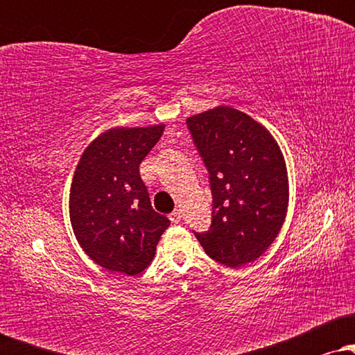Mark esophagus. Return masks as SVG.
I'll return each instance as SVG.
<instances>
[{
    "label": "esophagus",
    "mask_w": 355,
    "mask_h": 355,
    "mask_svg": "<svg viewBox=\"0 0 355 355\" xmlns=\"http://www.w3.org/2000/svg\"><path fill=\"white\" fill-rule=\"evenodd\" d=\"M169 220H171V223H179L182 220V211L181 210H174L171 215H169Z\"/></svg>",
    "instance_id": "1"
}]
</instances>
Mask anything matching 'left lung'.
I'll list each match as a JSON object with an SVG mask.
<instances>
[{"label":"left lung","mask_w":355,"mask_h":355,"mask_svg":"<svg viewBox=\"0 0 355 355\" xmlns=\"http://www.w3.org/2000/svg\"><path fill=\"white\" fill-rule=\"evenodd\" d=\"M210 173L213 221L198 242L218 263L244 266L265 254L284 225L289 179L284 155L268 129L231 106L187 118Z\"/></svg>","instance_id":"8db88e82"}]
</instances>
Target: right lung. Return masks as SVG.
<instances>
[{"label":"right lung","mask_w":355,"mask_h":355,"mask_svg":"<svg viewBox=\"0 0 355 355\" xmlns=\"http://www.w3.org/2000/svg\"><path fill=\"white\" fill-rule=\"evenodd\" d=\"M164 124L111 128L87 145L69 192V218L82 250L105 270L129 276L152 263L169 226L152 208L139 164L155 147Z\"/></svg>","instance_id":"add662e5"}]
</instances>
